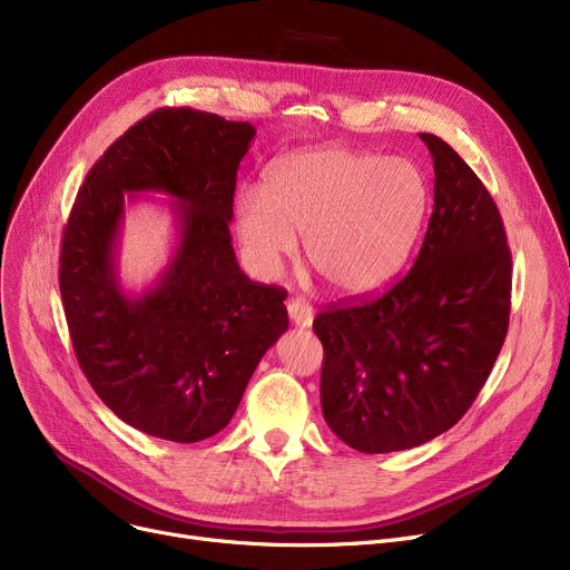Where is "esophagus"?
Here are the masks:
<instances>
[{"label":"esophagus","instance_id":"esophagus-1","mask_svg":"<svg viewBox=\"0 0 570 570\" xmlns=\"http://www.w3.org/2000/svg\"><path fill=\"white\" fill-rule=\"evenodd\" d=\"M286 309H288L291 323H295L297 327H309L312 325L314 309L305 301H301V297H295V301H288Z\"/></svg>","mask_w":570,"mask_h":570}]
</instances>
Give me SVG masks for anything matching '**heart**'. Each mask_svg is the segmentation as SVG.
I'll return each instance as SVG.
<instances>
[{
    "instance_id": "heart-1",
    "label": "heart",
    "mask_w": 570,
    "mask_h": 570,
    "mask_svg": "<svg viewBox=\"0 0 570 570\" xmlns=\"http://www.w3.org/2000/svg\"><path fill=\"white\" fill-rule=\"evenodd\" d=\"M430 207L423 168L321 145L279 157L261 194L239 191L235 230L245 261L263 279L282 273L305 235L309 265L342 295H372L400 277Z\"/></svg>"
}]
</instances>
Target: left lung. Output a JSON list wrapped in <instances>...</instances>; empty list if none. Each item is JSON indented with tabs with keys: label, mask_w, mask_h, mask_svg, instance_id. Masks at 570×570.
<instances>
[{
	"label": "left lung",
	"mask_w": 570,
	"mask_h": 570,
	"mask_svg": "<svg viewBox=\"0 0 570 570\" xmlns=\"http://www.w3.org/2000/svg\"><path fill=\"white\" fill-rule=\"evenodd\" d=\"M417 136L434 161L421 254L379 301L314 318L323 417L367 455L451 430L485 385L511 312V252L492 196L451 145Z\"/></svg>",
	"instance_id": "8db88e82"
}]
</instances>
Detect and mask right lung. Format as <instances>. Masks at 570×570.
I'll use <instances>...</instances> for the list:
<instances>
[{"mask_svg": "<svg viewBox=\"0 0 570 570\" xmlns=\"http://www.w3.org/2000/svg\"><path fill=\"white\" fill-rule=\"evenodd\" d=\"M256 129L164 108L119 136L87 173L59 256V291L95 393L149 436L196 443L222 432L265 351L288 331L286 291L237 265L228 224L235 177ZM171 198L178 237L158 282H118L124 205Z\"/></svg>", "mask_w": 570, "mask_h": 570, "instance_id": "1", "label": "right lung"}]
</instances>
